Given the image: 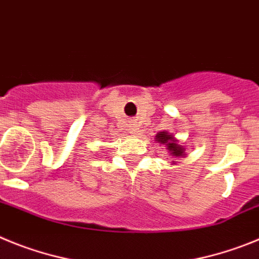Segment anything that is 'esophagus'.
Masks as SVG:
<instances>
[{"mask_svg": "<svg viewBox=\"0 0 259 259\" xmlns=\"http://www.w3.org/2000/svg\"><path fill=\"white\" fill-rule=\"evenodd\" d=\"M130 134H132V135L137 134V125H136V123H135V122L130 124Z\"/></svg>", "mask_w": 259, "mask_h": 259, "instance_id": "34e87169", "label": "esophagus"}]
</instances>
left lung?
Returning <instances> with one entry per match:
<instances>
[{
    "instance_id": "left-lung-1",
    "label": "left lung",
    "mask_w": 259,
    "mask_h": 259,
    "mask_svg": "<svg viewBox=\"0 0 259 259\" xmlns=\"http://www.w3.org/2000/svg\"><path fill=\"white\" fill-rule=\"evenodd\" d=\"M155 141L166 146V149L168 150V153H170L172 157L179 158L184 157L185 155L184 148H183L180 144H178V140H175L172 135H170L167 131L158 132V134L155 135Z\"/></svg>"
}]
</instances>
